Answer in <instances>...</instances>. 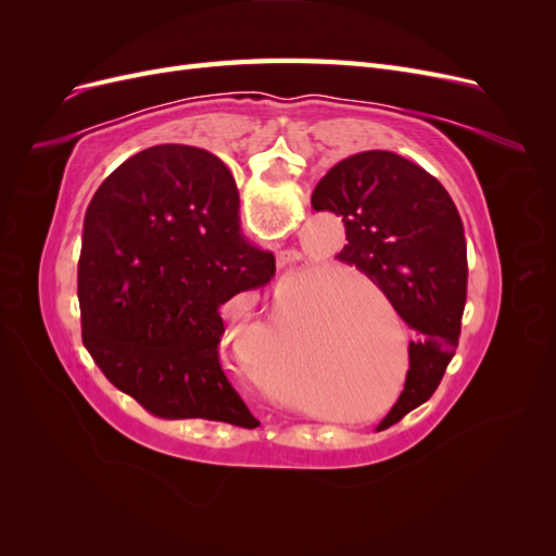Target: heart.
<instances>
[{"label":"heart","mask_w":556,"mask_h":556,"mask_svg":"<svg viewBox=\"0 0 556 556\" xmlns=\"http://www.w3.org/2000/svg\"><path fill=\"white\" fill-rule=\"evenodd\" d=\"M282 333L285 329H274L257 350H248L245 366L252 382H255L262 392L274 399L288 401L299 390L301 380L292 366L294 359L290 357L288 348H285ZM306 362L315 374H329L333 371L336 355L327 348H317L308 352Z\"/></svg>","instance_id":"obj_1"}]
</instances>
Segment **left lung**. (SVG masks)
Wrapping results in <instances>:
<instances>
[{"mask_svg": "<svg viewBox=\"0 0 556 556\" xmlns=\"http://www.w3.org/2000/svg\"><path fill=\"white\" fill-rule=\"evenodd\" d=\"M311 201L343 217L339 260L371 278L415 333L406 384L378 425L387 429L431 399L459 345L468 280L462 217L439 180L390 150L341 160Z\"/></svg>", "mask_w": 556, "mask_h": 556, "instance_id": "8db88e82", "label": "left lung"}]
</instances>
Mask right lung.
Here are the masks:
<instances>
[{
    "label": "right lung",
    "mask_w": 556,
    "mask_h": 556,
    "mask_svg": "<svg viewBox=\"0 0 556 556\" xmlns=\"http://www.w3.org/2000/svg\"><path fill=\"white\" fill-rule=\"evenodd\" d=\"M220 157L164 143L99 185L83 227V343L117 390L162 419L260 425L227 380L220 306L271 280L274 252L241 233Z\"/></svg>",
    "instance_id": "right-lung-1"
}]
</instances>
